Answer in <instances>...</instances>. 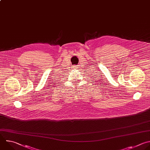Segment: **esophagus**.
Here are the masks:
<instances>
[{
	"mask_svg": "<svg viewBox=\"0 0 150 150\" xmlns=\"http://www.w3.org/2000/svg\"><path fill=\"white\" fill-rule=\"evenodd\" d=\"M72 68H73V69H76V68H77V65H74V66H72Z\"/></svg>",
	"mask_w": 150,
	"mask_h": 150,
	"instance_id": "obj_1",
	"label": "esophagus"
}]
</instances>
